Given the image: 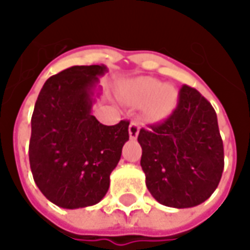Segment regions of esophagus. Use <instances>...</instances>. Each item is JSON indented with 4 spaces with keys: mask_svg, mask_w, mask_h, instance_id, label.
Segmentation results:
<instances>
[{
    "mask_svg": "<svg viewBox=\"0 0 250 250\" xmlns=\"http://www.w3.org/2000/svg\"><path fill=\"white\" fill-rule=\"evenodd\" d=\"M139 128H141V125H139L138 122H131L130 123V127H128V134H130V138L135 139L138 137L139 134Z\"/></svg>",
    "mask_w": 250,
    "mask_h": 250,
    "instance_id": "34e87169",
    "label": "esophagus"
}]
</instances>
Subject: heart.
<instances>
[{"mask_svg": "<svg viewBox=\"0 0 250 250\" xmlns=\"http://www.w3.org/2000/svg\"><path fill=\"white\" fill-rule=\"evenodd\" d=\"M128 98L138 104L153 103V112L157 116L171 113L178 103V94L174 87L164 86L152 78H141L135 82Z\"/></svg>", "mask_w": 250, "mask_h": 250, "instance_id": "b5f03b06", "label": "heart"}]
</instances>
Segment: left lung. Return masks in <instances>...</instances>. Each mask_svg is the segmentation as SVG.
Wrapping results in <instances>:
<instances>
[{
	"mask_svg": "<svg viewBox=\"0 0 250 250\" xmlns=\"http://www.w3.org/2000/svg\"><path fill=\"white\" fill-rule=\"evenodd\" d=\"M141 167L150 194L163 205L190 208L208 200L225 168L216 112L196 89L183 84L174 112L141 128Z\"/></svg>",
	"mask_w": 250,
	"mask_h": 250,
	"instance_id": "obj_1",
	"label": "left lung"
}]
</instances>
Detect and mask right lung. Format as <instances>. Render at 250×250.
<instances>
[{
	"label": "right lung",
	"instance_id": "add662e5",
	"mask_svg": "<svg viewBox=\"0 0 250 250\" xmlns=\"http://www.w3.org/2000/svg\"><path fill=\"white\" fill-rule=\"evenodd\" d=\"M108 69L75 65L47 79L34 106L30 167L38 189L67 209L100 203L128 141V120L101 125L91 115L93 90Z\"/></svg>",
	"mask_w": 250,
	"mask_h": 250
}]
</instances>
